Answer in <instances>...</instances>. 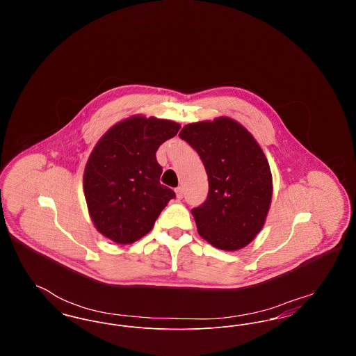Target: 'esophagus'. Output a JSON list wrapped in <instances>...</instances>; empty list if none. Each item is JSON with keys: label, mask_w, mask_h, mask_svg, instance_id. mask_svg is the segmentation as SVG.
<instances>
[{"label": "esophagus", "mask_w": 356, "mask_h": 356, "mask_svg": "<svg viewBox=\"0 0 356 356\" xmlns=\"http://www.w3.org/2000/svg\"><path fill=\"white\" fill-rule=\"evenodd\" d=\"M175 192H176V196H177V199H183V195H184L183 186H177V188L175 189Z\"/></svg>", "instance_id": "1"}]
</instances>
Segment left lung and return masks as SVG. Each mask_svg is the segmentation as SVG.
<instances>
[{
	"label": "left lung",
	"mask_w": 356,
	"mask_h": 356,
	"mask_svg": "<svg viewBox=\"0 0 356 356\" xmlns=\"http://www.w3.org/2000/svg\"><path fill=\"white\" fill-rule=\"evenodd\" d=\"M179 136L199 153L208 176V196L192 209L200 236L224 251L245 247L271 204V170L261 148L227 118L189 124Z\"/></svg>",
	"instance_id": "8db88e82"
}]
</instances>
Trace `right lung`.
Listing matches in <instances>:
<instances>
[{"instance_id": "obj_1", "label": "right lung", "mask_w": 356, "mask_h": 356, "mask_svg": "<svg viewBox=\"0 0 356 356\" xmlns=\"http://www.w3.org/2000/svg\"><path fill=\"white\" fill-rule=\"evenodd\" d=\"M181 127L170 120L131 118L95 147L84 172L85 200L99 232L119 244L148 234L175 192L160 184L159 147Z\"/></svg>"}]
</instances>
